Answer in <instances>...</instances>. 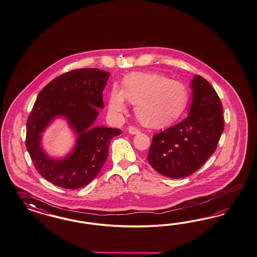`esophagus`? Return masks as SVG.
<instances>
[{
    "label": "esophagus",
    "mask_w": 257,
    "mask_h": 257,
    "mask_svg": "<svg viewBox=\"0 0 257 257\" xmlns=\"http://www.w3.org/2000/svg\"><path fill=\"white\" fill-rule=\"evenodd\" d=\"M128 132H129V134H131V135H138V134H140L141 131H140L139 128H137L135 126H130L128 128Z\"/></svg>",
    "instance_id": "obj_1"
}]
</instances>
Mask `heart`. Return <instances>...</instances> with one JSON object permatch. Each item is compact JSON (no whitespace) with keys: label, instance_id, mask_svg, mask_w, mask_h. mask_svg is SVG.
Returning a JSON list of instances; mask_svg holds the SVG:
<instances>
[{"label":"heart","instance_id":"heart-1","mask_svg":"<svg viewBox=\"0 0 257 257\" xmlns=\"http://www.w3.org/2000/svg\"><path fill=\"white\" fill-rule=\"evenodd\" d=\"M126 99L136 105V114L142 123L160 128L175 122L186 109L189 92L178 80L158 73H135L123 80L122 89L114 86L108 106L113 115L126 111Z\"/></svg>","mask_w":257,"mask_h":257}]
</instances>
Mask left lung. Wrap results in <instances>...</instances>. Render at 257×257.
Returning a JSON list of instances; mask_svg holds the SVG:
<instances>
[{
  "label": "left lung",
  "mask_w": 257,
  "mask_h": 257,
  "mask_svg": "<svg viewBox=\"0 0 257 257\" xmlns=\"http://www.w3.org/2000/svg\"><path fill=\"white\" fill-rule=\"evenodd\" d=\"M193 100L185 119L153 137L151 166L171 178L186 177L200 168L216 149L224 130L220 98L211 83L195 75Z\"/></svg>",
  "instance_id": "1"
}]
</instances>
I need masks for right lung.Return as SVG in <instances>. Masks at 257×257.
Returning <instances> with one entry per match:
<instances>
[{"instance_id": "right-lung-1", "label": "right lung", "mask_w": 257, "mask_h": 257, "mask_svg": "<svg viewBox=\"0 0 257 257\" xmlns=\"http://www.w3.org/2000/svg\"><path fill=\"white\" fill-rule=\"evenodd\" d=\"M110 74L97 68L77 69L51 80L40 92L27 118L26 145L37 172L65 189H79L91 182L104 165L111 140L119 129L93 123L103 108L102 92ZM63 117L77 136L76 145L62 159L49 157L41 146L45 129Z\"/></svg>"}]
</instances>
